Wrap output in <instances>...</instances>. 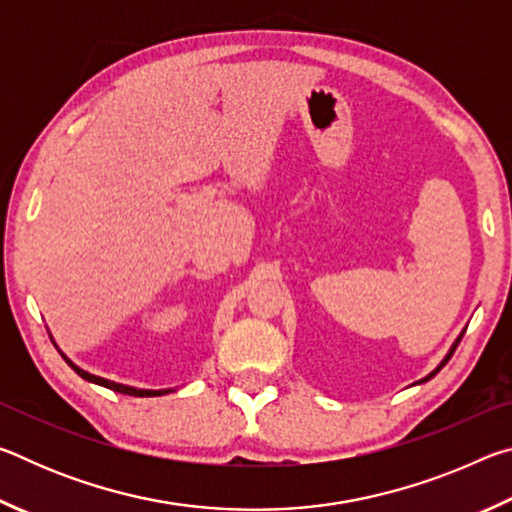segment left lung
Instances as JSON below:
<instances>
[{
  "mask_svg": "<svg viewBox=\"0 0 512 512\" xmlns=\"http://www.w3.org/2000/svg\"><path fill=\"white\" fill-rule=\"evenodd\" d=\"M458 343H461V339H458V341H456V343H454V348H452V350H449V354H447V357H445V361H443V363H440V366H438V368H436V370H433V372H431V375H429V377H424V379H422V381H427V379H431V377H433V375H436V372H438V370H440V368H443V366H445V363H447V361H449V359H452V354H454V350H456V348H458Z\"/></svg>",
  "mask_w": 512,
  "mask_h": 512,
  "instance_id": "1",
  "label": "left lung"
}]
</instances>
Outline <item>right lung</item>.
Returning <instances> with one entry per match:
<instances>
[{
	"label": "right lung",
	"instance_id": "1",
	"mask_svg": "<svg viewBox=\"0 0 512 512\" xmlns=\"http://www.w3.org/2000/svg\"><path fill=\"white\" fill-rule=\"evenodd\" d=\"M67 363L74 368L76 375H81L83 379H88V381H94V384H99V386H106V388H110V391H117V393H124V395H133V397H153V395L169 393V391H140V388H131V386H124V384H115V381H108V379H101V377H97V375H90V372H85V370H81L79 366H74L72 361H67Z\"/></svg>",
	"mask_w": 512,
	"mask_h": 512
}]
</instances>
